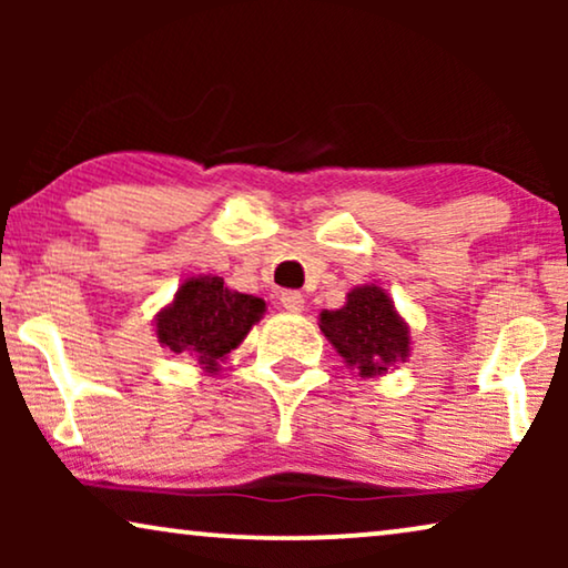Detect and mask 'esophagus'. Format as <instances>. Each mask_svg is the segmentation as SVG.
<instances>
[{"label": "esophagus", "mask_w": 568, "mask_h": 568, "mask_svg": "<svg viewBox=\"0 0 568 568\" xmlns=\"http://www.w3.org/2000/svg\"><path fill=\"white\" fill-rule=\"evenodd\" d=\"M278 300H282L284 310H290V313H302V310H305V297H302L297 290L282 292V297H278Z\"/></svg>", "instance_id": "obj_1"}]
</instances>
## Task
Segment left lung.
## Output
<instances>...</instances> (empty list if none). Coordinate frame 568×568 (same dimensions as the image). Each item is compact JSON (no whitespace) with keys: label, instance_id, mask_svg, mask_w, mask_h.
<instances>
[{"label":"left lung","instance_id":"left-lung-1","mask_svg":"<svg viewBox=\"0 0 568 568\" xmlns=\"http://www.w3.org/2000/svg\"><path fill=\"white\" fill-rule=\"evenodd\" d=\"M321 331L364 377L387 372L408 356V328L379 286H356L346 307L321 315Z\"/></svg>","mask_w":568,"mask_h":568}]
</instances>
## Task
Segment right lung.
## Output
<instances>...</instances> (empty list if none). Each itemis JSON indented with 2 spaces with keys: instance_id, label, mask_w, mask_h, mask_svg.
<instances>
[{
  "instance_id": "1",
  "label": "right lung",
  "mask_w": 568,
  "mask_h": 568,
  "mask_svg": "<svg viewBox=\"0 0 568 568\" xmlns=\"http://www.w3.org/2000/svg\"><path fill=\"white\" fill-rule=\"evenodd\" d=\"M266 310V302L251 294L232 292L220 276L189 278L175 302L158 315V338L170 352L185 354L214 372L251 325Z\"/></svg>"
}]
</instances>
